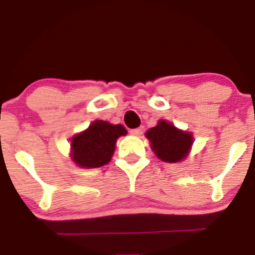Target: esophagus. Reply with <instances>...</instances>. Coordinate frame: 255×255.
<instances>
[{
  "mask_svg": "<svg viewBox=\"0 0 255 255\" xmlns=\"http://www.w3.org/2000/svg\"><path fill=\"white\" fill-rule=\"evenodd\" d=\"M144 132V127H138V128H134V129H130V134L133 135H140L143 134Z\"/></svg>",
  "mask_w": 255,
  "mask_h": 255,
  "instance_id": "obj_1",
  "label": "esophagus"
}]
</instances>
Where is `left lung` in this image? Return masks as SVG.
<instances>
[{"mask_svg": "<svg viewBox=\"0 0 255 255\" xmlns=\"http://www.w3.org/2000/svg\"><path fill=\"white\" fill-rule=\"evenodd\" d=\"M150 140L151 149L159 159L168 163H176L187 155L192 144V135L174 127L171 123L159 121L158 126L145 133Z\"/></svg>", "mask_w": 255, "mask_h": 255, "instance_id": "8db88e82", "label": "left lung"}]
</instances>
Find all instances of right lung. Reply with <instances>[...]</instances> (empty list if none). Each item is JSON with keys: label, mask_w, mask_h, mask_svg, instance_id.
I'll list each match as a JSON object with an SVG mask.
<instances>
[{"label": "right lung", "mask_w": 255, "mask_h": 255, "mask_svg": "<svg viewBox=\"0 0 255 255\" xmlns=\"http://www.w3.org/2000/svg\"><path fill=\"white\" fill-rule=\"evenodd\" d=\"M127 133L121 125L95 121L71 139L73 160L82 168H99L111 160L118 137Z\"/></svg>", "instance_id": "right-lung-1"}]
</instances>
